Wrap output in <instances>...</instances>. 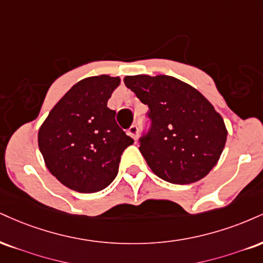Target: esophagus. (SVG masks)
<instances>
[{
	"label": "esophagus",
	"mask_w": 263,
	"mask_h": 263,
	"mask_svg": "<svg viewBox=\"0 0 263 263\" xmlns=\"http://www.w3.org/2000/svg\"><path fill=\"white\" fill-rule=\"evenodd\" d=\"M128 135H129V137H132L135 141H137V138H138V127H137V126H136V125L131 126V127H129V129H128Z\"/></svg>",
	"instance_id": "34e87169"
}]
</instances>
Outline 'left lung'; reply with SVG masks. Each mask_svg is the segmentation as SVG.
I'll use <instances>...</instances> for the list:
<instances>
[{"label": "left lung", "instance_id": "left-lung-1", "mask_svg": "<svg viewBox=\"0 0 263 263\" xmlns=\"http://www.w3.org/2000/svg\"><path fill=\"white\" fill-rule=\"evenodd\" d=\"M123 82L149 106L152 126L140 152L152 172L178 185L208 175L224 149L228 129L203 94L173 76H126Z\"/></svg>", "mask_w": 263, "mask_h": 263}]
</instances>
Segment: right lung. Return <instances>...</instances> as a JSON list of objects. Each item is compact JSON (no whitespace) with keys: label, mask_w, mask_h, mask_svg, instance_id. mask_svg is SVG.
I'll list each match as a JSON object with an SVG mask.
<instances>
[{"label":"right lung","mask_w":263,"mask_h":263,"mask_svg":"<svg viewBox=\"0 0 263 263\" xmlns=\"http://www.w3.org/2000/svg\"><path fill=\"white\" fill-rule=\"evenodd\" d=\"M120 82L107 74L83 78L41 123L37 144L45 165L73 191L93 194L107 187L118 175L123 149L134 143L107 107Z\"/></svg>","instance_id":"obj_1"}]
</instances>
